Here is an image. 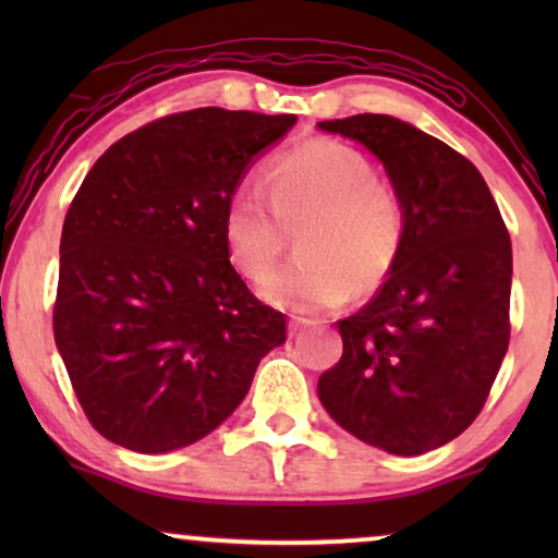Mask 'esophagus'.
I'll use <instances>...</instances> for the list:
<instances>
[{
  "mask_svg": "<svg viewBox=\"0 0 558 558\" xmlns=\"http://www.w3.org/2000/svg\"><path fill=\"white\" fill-rule=\"evenodd\" d=\"M300 332H302V323H300V319H292V323H289V335L296 338Z\"/></svg>",
  "mask_w": 558,
  "mask_h": 558,
  "instance_id": "obj_1",
  "label": "esophagus"
}]
</instances>
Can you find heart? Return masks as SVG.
Masks as SVG:
<instances>
[{
    "label": "heart",
    "mask_w": 558,
    "mask_h": 558,
    "mask_svg": "<svg viewBox=\"0 0 558 558\" xmlns=\"http://www.w3.org/2000/svg\"><path fill=\"white\" fill-rule=\"evenodd\" d=\"M296 225L303 256L266 281L262 294L277 307L319 315L342 307L355 287L371 292L391 274L407 235V205L361 149L310 140L274 159L266 193L241 185L228 201L223 243L235 271L262 284L283 253V228Z\"/></svg>",
    "instance_id": "heart-1"
}]
</instances>
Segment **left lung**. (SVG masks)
Segmentation results:
<instances>
[{
    "instance_id": "1",
    "label": "left lung",
    "mask_w": 558,
    "mask_h": 558,
    "mask_svg": "<svg viewBox=\"0 0 558 558\" xmlns=\"http://www.w3.org/2000/svg\"><path fill=\"white\" fill-rule=\"evenodd\" d=\"M317 126L368 147L407 205L401 254L338 323L342 357L319 376V401L365 445L424 454L475 422L506 357L508 228L477 167L437 136L384 113Z\"/></svg>"
}]
</instances>
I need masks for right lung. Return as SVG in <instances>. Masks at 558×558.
I'll return each mask as SVG.
<instances>
[{
    "instance_id": "right-lung-1",
    "label": "right lung",
    "mask_w": 558,
    "mask_h": 558,
    "mask_svg": "<svg viewBox=\"0 0 558 558\" xmlns=\"http://www.w3.org/2000/svg\"><path fill=\"white\" fill-rule=\"evenodd\" d=\"M296 117L180 111L111 144L60 235L56 345L83 414L113 445L162 454L203 439L287 340L281 312L231 266L226 205Z\"/></svg>"
}]
</instances>
